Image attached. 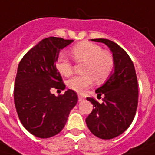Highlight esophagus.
Masks as SVG:
<instances>
[{
  "label": "esophagus",
  "mask_w": 155,
  "mask_h": 155,
  "mask_svg": "<svg viewBox=\"0 0 155 155\" xmlns=\"http://www.w3.org/2000/svg\"><path fill=\"white\" fill-rule=\"evenodd\" d=\"M78 99H79V101H84V96H81V95H78Z\"/></svg>",
  "instance_id": "obj_1"
}]
</instances>
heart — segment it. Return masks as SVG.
<instances>
[{
    "mask_svg": "<svg viewBox=\"0 0 155 155\" xmlns=\"http://www.w3.org/2000/svg\"><path fill=\"white\" fill-rule=\"evenodd\" d=\"M71 54L77 62H85L82 68V75L70 78L67 81L68 87L74 91L83 93L92 85L94 80L97 84L107 81L113 70V58L108 52L90 42H82L71 48ZM56 69L59 74L69 76L73 68L69 58L59 55L56 62Z\"/></svg>",
    "mask_w": 155,
    "mask_h": 155,
    "instance_id": "heart-1",
    "label": "heart"
}]
</instances>
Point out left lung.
Masks as SVG:
<instances>
[{"label":"left lung","mask_w":155,"mask_h":155,"mask_svg":"<svg viewBox=\"0 0 155 155\" xmlns=\"http://www.w3.org/2000/svg\"><path fill=\"white\" fill-rule=\"evenodd\" d=\"M91 41L105 44L110 48L114 65L107 81L96 90L97 96L104 95L103 102L86 98L94 108L85 123L97 138L111 139L124 133L134 118L138 101L137 75L130 57L119 45L106 38Z\"/></svg>","instance_id":"8db88e82"}]
</instances>
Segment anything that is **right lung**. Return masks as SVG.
Here are the masks:
<instances>
[{"label":"right lung","mask_w":155,"mask_h":155,"mask_svg":"<svg viewBox=\"0 0 155 155\" xmlns=\"http://www.w3.org/2000/svg\"><path fill=\"white\" fill-rule=\"evenodd\" d=\"M74 40L49 37L31 48L18 64L14 86V102L25 128L38 138H48L64 128L70 111L78 101L74 91L68 89L56 96L52 89L64 90L56 69L61 49Z\"/></svg>","instance_id":"add662e5"}]
</instances>
